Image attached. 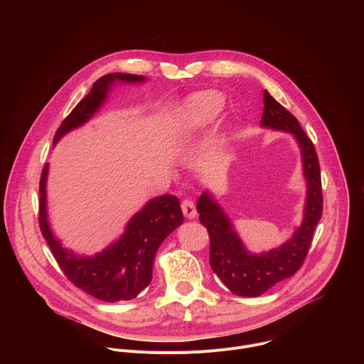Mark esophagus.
Returning <instances> with one entry per match:
<instances>
[{
  "mask_svg": "<svg viewBox=\"0 0 364 364\" xmlns=\"http://www.w3.org/2000/svg\"><path fill=\"white\" fill-rule=\"evenodd\" d=\"M181 210H183V215H184L187 219H190V220L194 219L196 215H197L194 203H193L191 200H188V198H186V200L181 201Z\"/></svg>",
  "mask_w": 364,
  "mask_h": 364,
  "instance_id": "34e87169",
  "label": "esophagus"
}]
</instances>
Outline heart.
Returning a JSON list of instances; mask_svg holds the SVG:
<instances>
[{
	"mask_svg": "<svg viewBox=\"0 0 364 364\" xmlns=\"http://www.w3.org/2000/svg\"><path fill=\"white\" fill-rule=\"evenodd\" d=\"M223 109V99L216 92H203L193 96L181 111L177 125V141L188 145L198 131L210 125Z\"/></svg>",
	"mask_w": 364,
	"mask_h": 364,
	"instance_id": "obj_1",
	"label": "heart"
}]
</instances>
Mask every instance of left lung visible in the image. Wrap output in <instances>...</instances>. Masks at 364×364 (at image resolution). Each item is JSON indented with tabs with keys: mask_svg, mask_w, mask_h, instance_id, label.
Instances as JSON below:
<instances>
[{
	"mask_svg": "<svg viewBox=\"0 0 364 364\" xmlns=\"http://www.w3.org/2000/svg\"><path fill=\"white\" fill-rule=\"evenodd\" d=\"M261 125L292 134L301 148L306 200L302 223L292 237L268 252L250 253L212 194L205 191L197 200L198 219L210 236V267L220 281L240 296H259L292 277L305 261L316 226L323 215L321 173L314 144L302 131L298 119L268 90L264 92Z\"/></svg>",
	"mask_w": 364,
	"mask_h": 364,
	"instance_id": "1",
	"label": "left lung"
}]
</instances>
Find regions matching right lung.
Returning a JSON list of instances; mask_svg holds the SVG:
<instances>
[{
    "mask_svg": "<svg viewBox=\"0 0 364 364\" xmlns=\"http://www.w3.org/2000/svg\"><path fill=\"white\" fill-rule=\"evenodd\" d=\"M115 82L142 83L144 76L129 73H109L93 83L90 92L77 103L60 124L53 145L72 129L86 124L103 105ZM48 164L40 178L38 223L43 237L55 255L68 279L89 295L105 301H129L146 288L152 278L155 253L164 239L183 223L180 200L173 194L151 198L128 222L124 235L95 256H79L62 246L47 220L46 183Z\"/></svg>",
    "mask_w": 364,
    "mask_h": 364,
    "instance_id": "obj_1",
    "label": "right lung"
}]
</instances>
